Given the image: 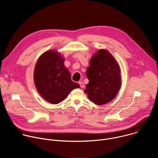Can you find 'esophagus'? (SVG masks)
<instances>
[{
  "label": "esophagus",
  "instance_id": "1",
  "mask_svg": "<svg viewBox=\"0 0 158 158\" xmlns=\"http://www.w3.org/2000/svg\"><path fill=\"white\" fill-rule=\"evenodd\" d=\"M79 85H80L81 87H82V88L84 87V83H83L82 82H81V81H79Z\"/></svg>",
  "mask_w": 158,
  "mask_h": 158
}]
</instances>
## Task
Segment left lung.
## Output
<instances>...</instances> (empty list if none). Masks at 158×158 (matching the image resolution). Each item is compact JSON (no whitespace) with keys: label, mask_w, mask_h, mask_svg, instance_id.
Instances as JSON below:
<instances>
[{"label":"left lung","mask_w":158,"mask_h":158,"mask_svg":"<svg viewBox=\"0 0 158 158\" xmlns=\"http://www.w3.org/2000/svg\"><path fill=\"white\" fill-rule=\"evenodd\" d=\"M89 65L86 71L89 83L84 92L97 105L110 102L121 86L119 64L109 51L100 49L91 57Z\"/></svg>","instance_id":"left-lung-1"}]
</instances>
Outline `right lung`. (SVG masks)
Returning a JSON list of instances; mask_svg holds the SVG:
<instances>
[{
    "instance_id": "add662e5",
    "label": "right lung",
    "mask_w": 158,
    "mask_h": 158,
    "mask_svg": "<svg viewBox=\"0 0 158 158\" xmlns=\"http://www.w3.org/2000/svg\"><path fill=\"white\" fill-rule=\"evenodd\" d=\"M64 59L54 50L48 51L38 59L34 72L35 85L40 95L51 104L64 101L79 84L72 81L64 64Z\"/></svg>"
}]
</instances>
